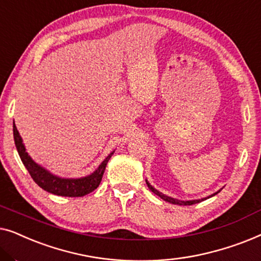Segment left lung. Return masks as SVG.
Returning a JSON list of instances; mask_svg holds the SVG:
<instances>
[{
	"label": "left lung",
	"instance_id": "left-lung-1",
	"mask_svg": "<svg viewBox=\"0 0 261 261\" xmlns=\"http://www.w3.org/2000/svg\"><path fill=\"white\" fill-rule=\"evenodd\" d=\"M146 184H147V187H148L149 190H151L152 192H154V194H155L156 196H159V197H160V198H163L164 201H166V202H169V203H172V204H178V205H192V204H195V203H199V202L204 201V199H206V198L213 197V196H215L216 194H219V191H220V190H219L217 192H215V194H214V195L209 196V197H205V198H202V199H194V201H179V199H176V198L169 197V196H166V195L162 194V192H159L158 190H156V189L153 188L152 185L149 184L147 180H146Z\"/></svg>",
	"mask_w": 261,
	"mask_h": 261
}]
</instances>
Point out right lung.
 I'll use <instances>...</instances> for the list:
<instances>
[{
  "label": "right lung",
  "instance_id": "right-lung-1",
  "mask_svg": "<svg viewBox=\"0 0 261 261\" xmlns=\"http://www.w3.org/2000/svg\"><path fill=\"white\" fill-rule=\"evenodd\" d=\"M13 133H14V141H15V146L19 153L21 162L23 163L24 167H26L28 172H30L31 177L41 189L45 191L49 192V194L57 195V196H65V197H82L90 194L101 183L103 173H105L106 166L108 164L109 159L112 158L114 154V151L103 160L97 169H96L91 174L87 177L82 178H62L58 176H55L49 171H47L44 167L39 165L34 162L33 159L28 155L26 152V147H24L22 138L20 137L19 130L13 122Z\"/></svg>",
  "mask_w": 261,
  "mask_h": 261
}]
</instances>
